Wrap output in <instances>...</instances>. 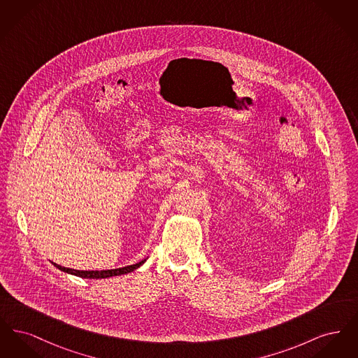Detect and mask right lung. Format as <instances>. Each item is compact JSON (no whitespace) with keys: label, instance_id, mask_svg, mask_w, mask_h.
<instances>
[{"label":"right lung","instance_id":"right-lung-1","mask_svg":"<svg viewBox=\"0 0 358 358\" xmlns=\"http://www.w3.org/2000/svg\"><path fill=\"white\" fill-rule=\"evenodd\" d=\"M148 259V257H146ZM146 259L138 262L136 264H130V266H126V267H120V268H114V270H103V271H80V270H72V268H67V267H62L56 263H53V266L56 268H59L60 271L63 273H71V275H75V276H79V278H85V279H103V278H111V276H118V275H124V273H131L136 268H139L145 262Z\"/></svg>","mask_w":358,"mask_h":358}]
</instances>
